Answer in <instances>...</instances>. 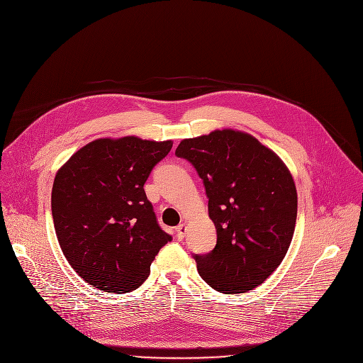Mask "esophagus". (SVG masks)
<instances>
[{
  "instance_id": "34e87169",
  "label": "esophagus",
  "mask_w": 363,
  "mask_h": 363,
  "mask_svg": "<svg viewBox=\"0 0 363 363\" xmlns=\"http://www.w3.org/2000/svg\"><path fill=\"white\" fill-rule=\"evenodd\" d=\"M186 235V225L184 223H180L177 228H176V236L179 240H182Z\"/></svg>"
}]
</instances>
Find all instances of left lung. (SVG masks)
<instances>
[{"mask_svg":"<svg viewBox=\"0 0 363 363\" xmlns=\"http://www.w3.org/2000/svg\"><path fill=\"white\" fill-rule=\"evenodd\" d=\"M176 156L203 180L217 233L210 253L194 255L199 274L220 294L252 291L277 269L294 238L298 193L291 172L257 138L232 128L184 138Z\"/></svg>","mask_w":363,"mask_h":363,"instance_id":"8db88e82","label":"left lung"}]
</instances>
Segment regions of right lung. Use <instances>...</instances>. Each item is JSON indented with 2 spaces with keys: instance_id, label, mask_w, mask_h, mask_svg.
<instances>
[{
  "instance_id": "obj_1",
  "label": "right lung",
  "mask_w": 363,
  "mask_h": 363,
  "mask_svg": "<svg viewBox=\"0 0 363 363\" xmlns=\"http://www.w3.org/2000/svg\"><path fill=\"white\" fill-rule=\"evenodd\" d=\"M172 146V140L134 135L99 138L57 172L51 191L55 235L71 267L93 287L134 291L172 240L143 189Z\"/></svg>"
}]
</instances>
